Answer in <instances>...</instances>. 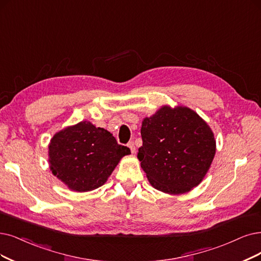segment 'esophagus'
<instances>
[{
  "instance_id": "1",
  "label": "esophagus",
  "mask_w": 261,
  "mask_h": 261,
  "mask_svg": "<svg viewBox=\"0 0 261 261\" xmlns=\"http://www.w3.org/2000/svg\"><path fill=\"white\" fill-rule=\"evenodd\" d=\"M128 146H129V148L131 149V152L132 153H136V150H137V148H136V145H134V142H129L128 143Z\"/></svg>"
}]
</instances>
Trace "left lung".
Listing matches in <instances>:
<instances>
[{
	"label": "left lung",
	"mask_w": 261,
	"mask_h": 261,
	"mask_svg": "<svg viewBox=\"0 0 261 261\" xmlns=\"http://www.w3.org/2000/svg\"><path fill=\"white\" fill-rule=\"evenodd\" d=\"M141 136V167L151 186L167 194H184L198 186L215 156L213 132L188 108L163 106L143 120Z\"/></svg>",
	"instance_id": "8db88e82"
}]
</instances>
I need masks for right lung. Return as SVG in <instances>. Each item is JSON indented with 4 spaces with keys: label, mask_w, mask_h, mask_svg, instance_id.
Segmentation results:
<instances>
[{
    "label": "right lung",
    "mask_w": 261,
    "mask_h": 261,
    "mask_svg": "<svg viewBox=\"0 0 261 261\" xmlns=\"http://www.w3.org/2000/svg\"><path fill=\"white\" fill-rule=\"evenodd\" d=\"M112 133L82 121L55 134L49 144L54 175L72 190L89 191L102 186L119 160L129 155Z\"/></svg>",
    "instance_id": "right-lung-1"
}]
</instances>
